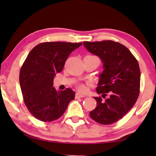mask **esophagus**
Segmentation results:
<instances>
[{"mask_svg":"<svg viewBox=\"0 0 156 156\" xmlns=\"http://www.w3.org/2000/svg\"><path fill=\"white\" fill-rule=\"evenodd\" d=\"M85 97L84 94H82L81 93H76V98H83Z\"/></svg>","mask_w":156,"mask_h":156,"instance_id":"1","label":"esophagus"}]
</instances>
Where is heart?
<instances>
[{"label": "heart", "mask_w": 156, "mask_h": 156, "mask_svg": "<svg viewBox=\"0 0 156 156\" xmlns=\"http://www.w3.org/2000/svg\"><path fill=\"white\" fill-rule=\"evenodd\" d=\"M78 88L79 90L80 91H84L86 90V88H85V86L83 84H80L78 86Z\"/></svg>", "instance_id": "obj_1"}]
</instances>
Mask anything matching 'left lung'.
<instances>
[{
  "label": "left lung",
  "instance_id": "left-lung-1",
  "mask_svg": "<svg viewBox=\"0 0 156 156\" xmlns=\"http://www.w3.org/2000/svg\"><path fill=\"white\" fill-rule=\"evenodd\" d=\"M83 44L102 59L104 68L96 90L105 100L94 97L97 106L90 117L102 125L112 124L123 117L137 100L141 77L138 62L129 49L118 42L84 41Z\"/></svg>",
  "mask_w": 156,
  "mask_h": 156
}]
</instances>
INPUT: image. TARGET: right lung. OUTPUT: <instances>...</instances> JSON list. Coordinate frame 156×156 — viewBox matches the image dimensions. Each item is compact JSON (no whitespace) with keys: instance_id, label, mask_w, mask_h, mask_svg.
<instances>
[{"instance_id":"right-lung-1","label":"right lung","mask_w":156,"mask_h":156,"mask_svg":"<svg viewBox=\"0 0 156 156\" xmlns=\"http://www.w3.org/2000/svg\"><path fill=\"white\" fill-rule=\"evenodd\" d=\"M82 43L44 42L29 52L20 70L23 101L38 120L50 122L64 113L75 92L70 88L57 91L53 87L56 73L62 71L69 55Z\"/></svg>"}]
</instances>
